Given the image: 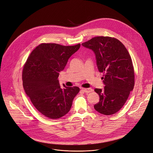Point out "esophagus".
Wrapping results in <instances>:
<instances>
[{
    "label": "esophagus",
    "instance_id": "1",
    "mask_svg": "<svg viewBox=\"0 0 153 153\" xmlns=\"http://www.w3.org/2000/svg\"><path fill=\"white\" fill-rule=\"evenodd\" d=\"M82 90L83 91H84L85 93H89V92H93V91L92 88H87V89H86V88H82Z\"/></svg>",
    "mask_w": 153,
    "mask_h": 153
}]
</instances>
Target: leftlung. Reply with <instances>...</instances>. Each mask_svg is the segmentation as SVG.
Instances as JSON below:
<instances>
[{
	"label": "left lung",
	"mask_w": 153,
	"mask_h": 153,
	"mask_svg": "<svg viewBox=\"0 0 153 153\" xmlns=\"http://www.w3.org/2000/svg\"><path fill=\"white\" fill-rule=\"evenodd\" d=\"M82 45L94 52L97 68L103 73L104 89H95L98 112L111 115L119 111L134 89V70L131 56L121 41L109 36H96Z\"/></svg>",
	"instance_id": "obj_1"
}]
</instances>
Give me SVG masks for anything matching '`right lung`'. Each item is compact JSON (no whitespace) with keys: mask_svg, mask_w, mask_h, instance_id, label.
Returning <instances> with one entry per match:
<instances>
[{"mask_svg":"<svg viewBox=\"0 0 153 153\" xmlns=\"http://www.w3.org/2000/svg\"><path fill=\"white\" fill-rule=\"evenodd\" d=\"M80 44L63 46L42 43L32 52L22 71L23 86L35 108L45 117L56 120L67 114L74 97L80 91L77 86L62 88L58 79L69 58Z\"/></svg>","mask_w":153,"mask_h":153,"instance_id":"add662e5","label":"right lung"}]
</instances>
